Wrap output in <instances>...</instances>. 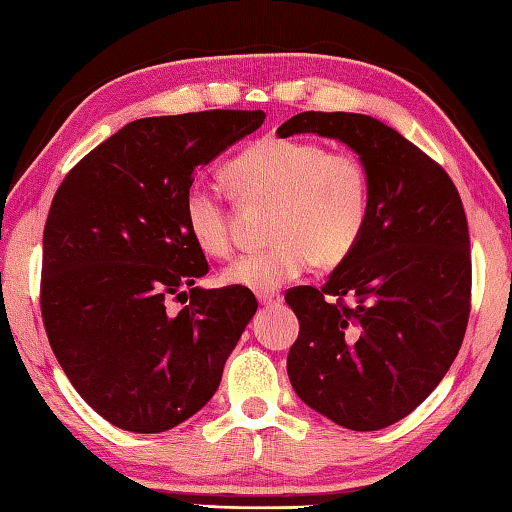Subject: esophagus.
<instances>
[{
	"label": "esophagus",
	"instance_id": "1",
	"mask_svg": "<svg viewBox=\"0 0 512 512\" xmlns=\"http://www.w3.org/2000/svg\"><path fill=\"white\" fill-rule=\"evenodd\" d=\"M257 300L262 307H275L280 305V293L277 291H257Z\"/></svg>",
	"mask_w": 512,
	"mask_h": 512
}]
</instances>
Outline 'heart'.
Here are the masks:
<instances>
[{"instance_id": "heart-1", "label": "heart", "mask_w": 512, "mask_h": 512, "mask_svg": "<svg viewBox=\"0 0 512 512\" xmlns=\"http://www.w3.org/2000/svg\"><path fill=\"white\" fill-rule=\"evenodd\" d=\"M228 180L248 203H273L262 253L239 257L223 280L250 291H275L311 266H339L366 235L372 214L370 171L357 153L327 151L323 144L266 137L228 164ZM183 216L203 255L228 257L230 214L223 194L194 183L183 198Z\"/></svg>"}]
</instances>
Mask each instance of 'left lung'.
Segmentation results:
<instances>
[{
  "mask_svg": "<svg viewBox=\"0 0 512 512\" xmlns=\"http://www.w3.org/2000/svg\"><path fill=\"white\" fill-rule=\"evenodd\" d=\"M316 133L366 162L372 214L325 287L284 300L300 320L287 372L311 409L352 431L391 427L427 400L461 350L472 257L452 178L384 121L300 112L280 137Z\"/></svg>",
  "mask_w": 512,
  "mask_h": 512,
  "instance_id": "8db88e82",
  "label": "left lung"
}]
</instances>
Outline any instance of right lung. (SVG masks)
<instances>
[{"label": "right lung", "instance_id": "add662e5", "mask_svg": "<svg viewBox=\"0 0 512 512\" xmlns=\"http://www.w3.org/2000/svg\"><path fill=\"white\" fill-rule=\"evenodd\" d=\"M262 110L135 119L67 173L42 237V320L60 368L101 418L160 433L212 400L257 311L207 273L183 216L194 173L264 124ZM190 305L171 312L168 302Z\"/></svg>", "mask_w": 512, "mask_h": 512}]
</instances>
